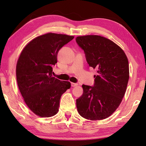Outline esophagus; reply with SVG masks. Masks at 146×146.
<instances>
[{
  "instance_id": "esophagus-1",
  "label": "esophagus",
  "mask_w": 146,
  "mask_h": 146,
  "mask_svg": "<svg viewBox=\"0 0 146 146\" xmlns=\"http://www.w3.org/2000/svg\"><path fill=\"white\" fill-rule=\"evenodd\" d=\"M71 86H72V87H74V86H78V83H71Z\"/></svg>"
}]
</instances>
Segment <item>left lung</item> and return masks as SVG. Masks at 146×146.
<instances>
[{
	"label": "left lung",
	"mask_w": 146,
	"mask_h": 146,
	"mask_svg": "<svg viewBox=\"0 0 146 146\" xmlns=\"http://www.w3.org/2000/svg\"><path fill=\"white\" fill-rule=\"evenodd\" d=\"M76 41L84 50L89 66L97 71L94 86L82 85L77 110L86 119H105L117 110L124 97L129 79L127 57L120 46L100 36H78Z\"/></svg>",
	"instance_id": "8db88e82"
}]
</instances>
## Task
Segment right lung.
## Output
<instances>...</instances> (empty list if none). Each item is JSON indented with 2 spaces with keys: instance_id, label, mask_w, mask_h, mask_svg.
I'll list each match as a JSON object with an SVG mask.
<instances>
[{
  "instance_id": "1",
  "label": "right lung",
  "mask_w": 146,
  "mask_h": 146,
  "mask_svg": "<svg viewBox=\"0 0 146 146\" xmlns=\"http://www.w3.org/2000/svg\"><path fill=\"white\" fill-rule=\"evenodd\" d=\"M73 36L49 33L36 37L22 51L16 65V78L24 101L33 112L50 117L58 112L61 95L71 87L69 82L52 76L59 50Z\"/></svg>"
}]
</instances>
